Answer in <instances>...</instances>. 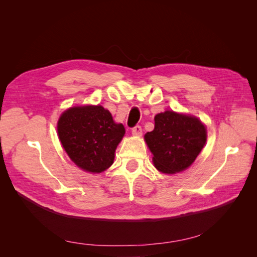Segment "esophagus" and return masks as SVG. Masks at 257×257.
<instances>
[{
	"label": "esophagus",
	"mask_w": 257,
	"mask_h": 257,
	"mask_svg": "<svg viewBox=\"0 0 257 257\" xmlns=\"http://www.w3.org/2000/svg\"><path fill=\"white\" fill-rule=\"evenodd\" d=\"M132 135L136 136V137H141L143 135V128H142V126L136 125L133 130H132Z\"/></svg>",
	"instance_id": "obj_1"
}]
</instances>
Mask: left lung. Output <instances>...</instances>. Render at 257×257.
Wrapping results in <instances>:
<instances>
[{"instance_id": "1", "label": "left lung", "mask_w": 257, "mask_h": 257, "mask_svg": "<svg viewBox=\"0 0 257 257\" xmlns=\"http://www.w3.org/2000/svg\"><path fill=\"white\" fill-rule=\"evenodd\" d=\"M160 173L175 175L195 162L207 142V127L196 115L166 110L154 116V130L144 136Z\"/></svg>"}]
</instances>
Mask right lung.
Returning <instances> with one entry per match:
<instances>
[{
  "instance_id": "1",
  "label": "right lung",
  "mask_w": 257,
  "mask_h": 257,
  "mask_svg": "<svg viewBox=\"0 0 257 257\" xmlns=\"http://www.w3.org/2000/svg\"><path fill=\"white\" fill-rule=\"evenodd\" d=\"M59 141L74 164L85 173L100 174L113 164L116 147L125 135L102 105L67 108L57 123Z\"/></svg>"
}]
</instances>
